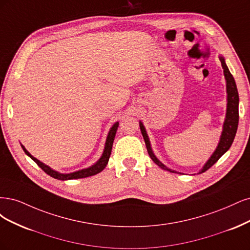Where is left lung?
I'll use <instances>...</instances> for the list:
<instances>
[{
	"label": "left lung",
	"mask_w": 250,
	"mask_h": 250,
	"mask_svg": "<svg viewBox=\"0 0 250 250\" xmlns=\"http://www.w3.org/2000/svg\"><path fill=\"white\" fill-rule=\"evenodd\" d=\"M220 61H221V65L223 68V72H224V77L225 80H227V92H228V109H227V118H225V122L223 125V131L220 137V142L217 146L216 150L214 151V154L212 155V157L208 159V162L206 163V165L204 166V168L201 169V171L199 173H203L205 171H207L208 168L212 167L217 161L220 159V157L227 152L229 150V148L230 147L231 143L235 139V136L237 133V128H238V123H239V94H238V89H237V85L235 82V79H233L232 75L230 74L229 69L228 68L227 64L224 62L223 57H220ZM140 130H141V134L143 136V139L146 141V146L147 148V152L149 157L151 158V160L160 166L164 170H168L170 172H175L179 173L174 170H171V169L167 168L164 164H162L160 161L156 158V156L152 152L151 148H150V143H149V139L148 136L146 134V128H144L143 125L140 123Z\"/></svg>",
	"instance_id": "8db88e82"
}]
</instances>
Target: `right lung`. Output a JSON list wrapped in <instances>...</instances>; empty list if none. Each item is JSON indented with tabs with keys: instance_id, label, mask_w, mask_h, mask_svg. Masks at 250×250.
I'll list each match as a JSON object with an SVG mask.
<instances>
[{
	"instance_id": "add662e5",
	"label": "right lung",
	"mask_w": 250,
	"mask_h": 250,
	"mask_svg": "<svg viewBox=\"0 0 250 250\" xmlns=\"http://www.w3.org/2000/svg\"><path fill=\"white\" fill-rule=\"evenodd\" d=\"M118 123L114 124V125L111 127V130L108 134V137H107V141H106V146H104V152H103V156L101 157V159L96 162L94 165H92L91 167L89 168H86V169H82V170H79V171H76V172H71V173H59L57 171L53 170L52 168H50L49 166L44 165L43 163L40 162L39 160H37L36 158H34L33 156H31L30 152L23 147V151L26 152V154L34 161V162L42 169V170L46 173L49 174L50 176H52V178L54 179H57V180H61V181H66V180H74V179H84V178H88V176H91V175H94L96 173L101 172L103 169L107 166L108 164V161H109V158H110V155H111V150H112V146H113V141H114V138H115V134H116V131H117V127H118Z\"/></svg>"
}]
</instances>
